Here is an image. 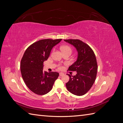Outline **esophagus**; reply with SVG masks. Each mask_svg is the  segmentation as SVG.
<instances>
[{
    "instance_id": "esophagus-1",
    "label": "esophagus",
    "mask_w": 123,
    "mask_h": 123,
    "mask_svg": "<svg viewBox=\"0 0 123 123\" xmlns=\"http://www.w3.org/2000/svg\"><path fill=\"white\" fill-rule=\"evenodd\" d=\"M64 75V74L63 73H59V76H63Z\"/></svg>"
}]
</instances>
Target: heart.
I'll return each instance as SVG.
<instances>
[{"label": "heart", "mask_w": 123, "mask_h": 123, "mask_svg": "<svg viewBox=\"0 0 123 123\" xmlns=\"http://www.w3.org/2000/svg\"><path fill=\"white\" fill-rule=\"evenodd\" d=\"M61 49L62 51V52L63 53L65 52H67V51H69L71 52H72V49L71 48L70 46H62L61 48ZM62 66L61 65H59L58 66V68L59 69H61L62 68Z\"/></svg>", "instance_id": "b5f03b06"}]
</instances>
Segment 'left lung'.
<instances>
[{
  "instance_id": "left-lung-1",
  "label": "left lung",
  "mask_w": 123,
  "mask_h": 123,
  "mask_svg": "<svg viewBox=\"0 0 123 123\" xmlns=\"http://www.w3.org/2000/svg\"><path fill=\"white\" fill-rule=\"evenodd\" d=\"M72 44L78 52L77 61L70 66L68 71H76L75 76L70 77L66 84L68 90L71 93L81 96L85 94L93 85L96 77L98 64L93 51L88 44L79 39H64Z\"/></svg>"
}]
</instances>
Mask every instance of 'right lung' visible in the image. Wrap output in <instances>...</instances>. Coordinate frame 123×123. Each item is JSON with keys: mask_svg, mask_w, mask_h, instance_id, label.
<instances>
[{"mask_svg": "<svg viewBox=\"0 0 123 123\" xmlns=\"http://www.w3.org/2000/svg\"><path fill=\"white\" fill-rule=\"evenodd\" d=\"M62 39L39 40L30 46L21 58L20 71L25 85L33 93L44 95L51 90L59 76L56 72L43 70V62L47 60L52 48Z\"/></svg>", "mask_w": 123, "mask_h": 123, "instance_id": "right-lung-1", "label": "right lung"}]
</instances>
